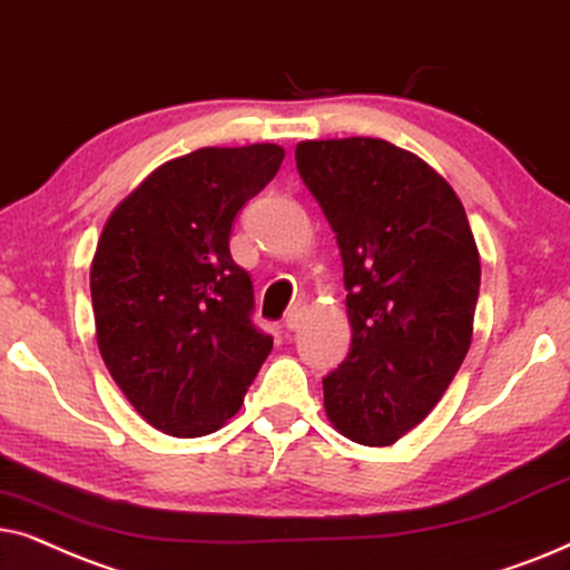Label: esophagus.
<instances>
[{
	"label": "esophagus",
	"mask_w": 570,
	"mask_h": 570,
	"mask_svg": "<svg viewBox=\"0 0 570 570\" xmlns=\"http://www.w3.org/2000/svg\"><path fill=\"white\" fill-rule=\"evenodd\" d=\"M305 315H307V307L305 305H294L289 313H286V321H284V328L286 331H297L299 325H302V321H305Z\"/></svg>",
	"instance_id": "obj_1"
}]
</instances>
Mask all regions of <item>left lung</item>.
Segmentation results:
<instances>
[{"label":"left lung","mask_w":570,"mask_h":570,"mask_svg":"<svg viewBox=\"0 0 570 570\" xmlns=\"http://www.w3.org/2000/svg\"><path fill=\"white\" fill-rule=\"evenodd\" d=\"M297 169L341 261L352 348L323 377L325 414L360 445H393L432 412L472 344L480 253L459 195L381 138L305 140Z\"/></svg>","instance_id":"1"}]
</instances>
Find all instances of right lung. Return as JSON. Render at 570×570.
Wrapping results in <instances>:
<instances>
[{
	"label": "right lung",
	"instance_id": "obj_1",
	"mask_svg": "<svg viewBox=\"0 0 570 570\" xmlns=\"http://www.w3.org/2000/svg\"><path fill=\"white\" fill-rule=\"evenodd\" d=\"M281 161L273 142L193 150L150 171L104 226L90 263L98 348L135 412L166 435L216 432L271 354L229 234Z\"/></svg>",
	"mask_w": 570,
	"mask_h": 570
}]
</instances>
